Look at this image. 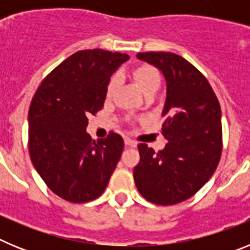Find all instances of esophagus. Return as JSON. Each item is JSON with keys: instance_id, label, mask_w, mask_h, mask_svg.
<instances>
[{"instance_id": "obj_1", "label": "esophagus", "mask_w": 250, "mask_h": 250, "mask_svg": "<svg viewBox=\"0 0 250 250\" xmlns=\"http://www.w3.org/2000/svg\"><path fill=\"white\" fill-rule=\"evenodd\" d=\"M124 140H125V145H127V146H132V147H135L136 145H138V143H136L135 140H132V139H130V138H125L124 139Z\"/></svg>"}]
</instances>
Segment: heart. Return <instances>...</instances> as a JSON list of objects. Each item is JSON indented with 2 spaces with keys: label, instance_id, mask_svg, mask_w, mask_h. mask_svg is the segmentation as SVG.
<instances>
[{
  "label": "heart",
  "instance_id": "obj_1",
  "mask_svg": "<svg viewBox=\"0 0 250 250\" xmlns=\"http://www.w3.org/2000/svg\"><path fill=\"white\" fill-rule=\"evenodd\" d=\"M131 77L144 94L150 90H156L160 85V74L154 66L147 65V63H143V65L132 68ZM116 86H118V76L114 75L110 79L107 89H106V94L109 98L112 96L114 91L116 90Z\"/></svg>",
  "mask_w": 250,
  "mask_h": 250
}]
</instances>
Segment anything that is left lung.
Listing matches in <instances>:
<instances>
[{
	"instance_id": "8db88e82",
	"label": "left lung",
	"mask_w": 250,
	"mask_h": 250,
	"mask_svg": "<svg viewBox=\"0 0 250 250\" xmlns=\"http://www.w3.org/2000/svg\"><path fill=\"white\" fill-rule=\"evenodd\" d=\"M167 81L161 134L167 144L158 152L139 144L134 167L138 190L150 203L174 205L189 199L211 178L223 149L222 110L204 75L173 52H140Z\"/></svg>"
}]
</instances>
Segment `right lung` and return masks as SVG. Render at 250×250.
I'll return each mask as SVG.
<instances>
[{"mask_svg": "<svg viewBox=\"0 0 250 250\" xmlns=\"http://www.w3.org/2000/svg\"><path fill=\"white\" fill-rule=\"evenodd\" d=\"M129 55L77 51L43 79L28 110V151L35 169L57 196L70 203L96 199L120 160L124 140L110 131L92 140L90 114L103 109L110 76Z\"/></svg>", "mask_w": 250, "mask_h": 250, "instance_id": "obj_1", "label": "right lung"}]
</instances>
